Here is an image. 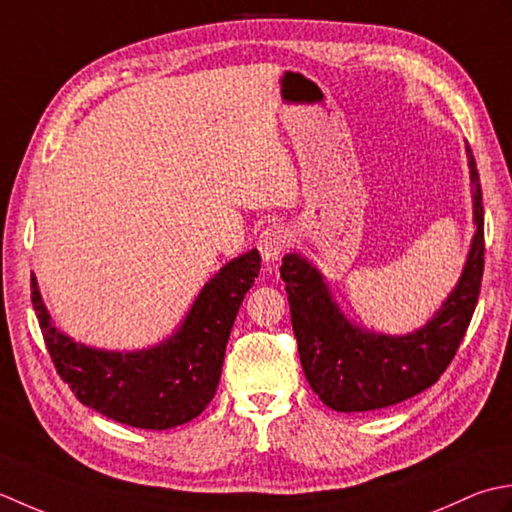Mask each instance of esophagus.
Here are the masks:
<instances>
[{"instance_id": "34e87169", "label": "esophagus", "mask_w": 512, "mask_h": 512, "mask_svg": "<svg viewBox=\"0 0 512 512\" xmlns=\"http://www.w3.org/2000/svg\"><path fill=\"white\" fill-rule=\"evenodd\" d=\"M289 245V232L283 225H269L258 236V249L265 263H276Z\"/></svg>"}]
</instances>
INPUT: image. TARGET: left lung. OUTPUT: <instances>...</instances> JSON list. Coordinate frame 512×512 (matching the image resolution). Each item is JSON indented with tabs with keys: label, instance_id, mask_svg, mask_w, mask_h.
Listing matches in <instances>:
<instances>
[{
	"label": "left lung",
	"instance_id": "8db88e82",
	"mask_svg": "<svg viewBox=\"0 0 512 512\" xmlns=\"http://www.w3.org/2000/svg\"><path fill=\"white\" fill-rule=\"evenodd\" d=\"M475 236L460 283L422 329L387 336L360 329L344 318L320 271L307 258L287 254L280 267L289 298L291 327L309 387L329 409L375 411L413 398L440 380L471 325L484 276L482 185L471 148Z\"/></svg>",
	"mask_w": 512,
	"mask_h": 512
}]
</instances>
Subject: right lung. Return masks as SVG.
Here are the masks:
<instances>
[{
  "mask_svg": "<svg viewBox=\"0 0 512 512\" xmlns=\"http://www.w3.org/2000/svg\"><path fill=\"white\" fill-rule=\"evenodd\" d=\"M260 271L256 249L205 283L179 331L143 351H103L52 325L37 278L30 300L55 369L81 404L137 429L165 431L194 420L212 402L238 307Z\"/></svg>",
  "mask_w": 512,
  "mask_h": 512,
  "instance_id": "1",
  "label": "right lung"
}]
</instances>
